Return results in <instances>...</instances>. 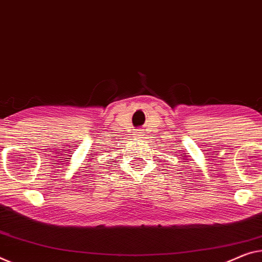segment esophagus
I'll return each mask as SVG.
<instances>
[{
	"mask_svg": "<svg viewBox=\"0 0 262 262\" xmlns=\"http://www.w3.org/2000/svg\"><path fill=\"white\" fill-rule=\"evenodd\" d=\"M135 136H137V137H140V136H142V130H137V132L135 134Z\"/></svg>",
	"mask_w": 262,
	"mask_h": 262,
	"instance_id": "esophagus-1",
	"label": "esophagus"
}]
</instances>
